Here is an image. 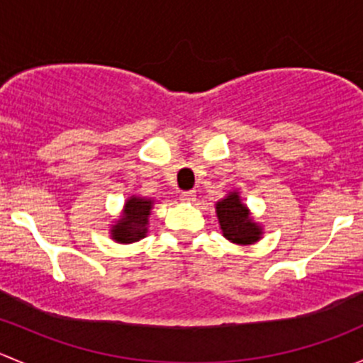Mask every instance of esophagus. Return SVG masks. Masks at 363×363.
<instances>
[{
	"label": "esophagus",
	"instance_id": "esophagus-1",
	"mask_svg": "<svg viewBox=\"0 0 363 363\" xmlns=\"http://www.w3.org/2000/svg\"><path fill=\"white\" fill-rule=\"evenodd\" d=\"M195 199H196V193L193 191V189L181 193V200H182V202H193V200H195Z\"/></svg>",
	"mask_w": 363,
	"mask_h": 363
}]
</instances>
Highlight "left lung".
Wrapping results in <instances>:
<instances>
[{
  "instance_id": "obj_1",
  "label": "left lung",
  "mask_w": 363,
  "mask_h": 363,
  "mask_svg": "<svg viewBox=\"0 0 363 363\" xmlns=\"http://www.w3.org/2000/svg\"><path fill=\"white\" fill-rule=\"evenodd\" d=\"M219 225L223 235L235 244H251L259 239V228L250 219V212L240 202L239 195L232 193L225 200L218 202Z\"/></svg>"
}]
</instances>
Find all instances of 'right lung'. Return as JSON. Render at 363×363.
<instances>
[{"instance_id": "1", "label": "right lung", "mask_w": 363, "mask_h": 363, "mask_svg": "<svg viewBox=\"0 0 363 363\" xmlns=\"http://www.w3.org/2000/svg\"><path fill=\"white\" fill-rule=\"evenodd\" d=\"M151 200L131 196L124 207V216L112 230V237L117 242L130 244L142 239L147 233V216L151 212Z\"/></svg>"}]
</instances>
